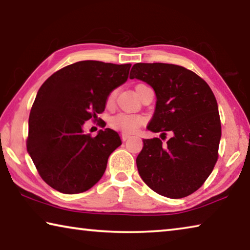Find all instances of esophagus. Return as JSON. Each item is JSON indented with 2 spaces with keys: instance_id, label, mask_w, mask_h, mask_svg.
I'll list each match as a JSON object with an SVG mask.
<instances>
[{
  "instance_id": "obj_1",
  "label": "esophagus",
  "mask_w": 250,
  "mask_h": 250,
  "mask_svg": "<svg viewBox=\"0 0 250 250\" xmlns=\"http://www.w3.org/2000/svg\"><path fill=\"white\" fill-rule=\"evenodd\" d=\"M129 138H130V135H128V134H125V133H122L121 134V140L122 141H126Z\"/></svg>"
}]
</instances>
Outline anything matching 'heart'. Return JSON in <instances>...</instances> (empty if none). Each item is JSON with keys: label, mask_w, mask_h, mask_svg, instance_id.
<instances>
[{"label": "heart", "mask_w": 250, "mask_h": 250, "mask_svg": "<svg viewBox=\"0 0 250 250\" xmlns=\"http://www.w3.org/2000/svg\"><path fill=\"white\" fill-rule=\"evenodd\" d=\"M146 86V84L143 83H139L135 87V91H138L141 89L142 87ZM116 90H111L108 94L107 98H105V107L107 108H111L113 104H115V99H116ZM146 119L141 116L138 115H130V113H118L115 117H112L110 119V126L116 130L122 131L124 133H133L137 131L140 126L145 124Z\"/></svg>", "instance_id": "obj_1"}]
</instances>
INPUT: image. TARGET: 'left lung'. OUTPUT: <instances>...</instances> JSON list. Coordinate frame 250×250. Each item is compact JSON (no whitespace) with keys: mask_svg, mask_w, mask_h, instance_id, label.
I'll return each mask as SVG.
<instances>
[{"mask_svg":"<svg viewBox=\"0 0 250 250\" xmlns=\"http://www.w3.org/2000/svg\"><path fill=\"white\" fill-rule=\"evenodd\" d=\"M130 78L153 88L156 105L147 129L173 135L167 143L143 139L139 174L155 193L170 198L191 195L204 184L218 159L222 135L217 101L204 79L185 67L138 62Z\"/></svg>","mask_w":250,"mask_h":250,"instance_id":"1","label":"left lung"}]
</instances>
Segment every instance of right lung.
<instances>
[{"label": "right lung", "mask_w": 250, "mask_h": 250, "mask_svg": "<svg viewBox=\"0 0 250 250\" xmlns=\"http://www.w3.org/2000/svg\"><path fill=\"white\" fill-rule=\"evenodd\" d=\"M130 67L77 62L41 86L29 113L26 146L50 188L64 194L83 193L104 175L109 155L121 146L119 134L105 128L91 137L83 132V125L104 112L108 94L125 83Z\"/></svg>", "instance_id": "add662e5"}]
</instances>
